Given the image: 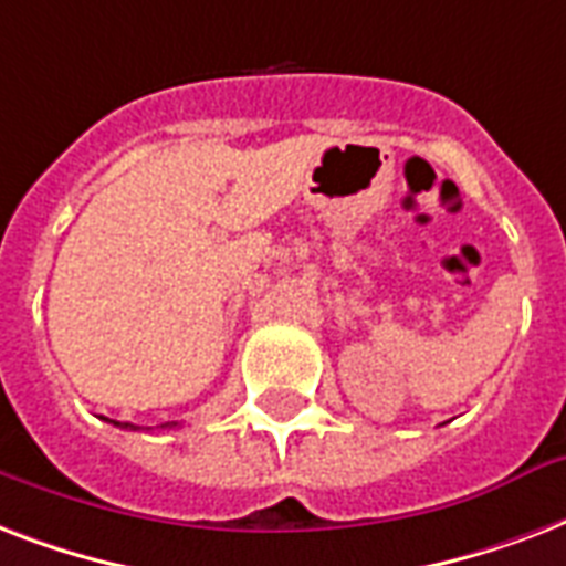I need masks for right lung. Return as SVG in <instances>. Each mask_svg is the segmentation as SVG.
I'll list each match as a JSON object with an SVG mask.
<instances>
[{
	"label": "right lung",
	"mask_w": 566,
	"mask_h": 566,
	"mask_svg": "<svg viewBox=\"0 0 566 566\" xmlns=\"http://www.w3.org/2000/svg\"><path fill=\"white\" fill-rule=\"evenodd\" d=\"M117 426H119V422H117ZM123 429H135V426H128V422H123Z\"/></svg>",
	"instance_id": "1"
}]
</instances>
